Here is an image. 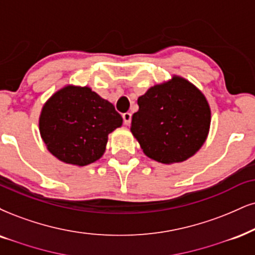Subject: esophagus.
Listing matches in <instances>:
<instances>
[{"mask_svg":"<svg viewBox=\"0 0 255 255\" xmlns=\"http://www.w3.org/2000/svg\"><path fill=\"white\" fill-rule=\"evenodd\" d=\"M131 118H132V115L130 112H127L123 115V121H124L125 125H130L131 124Z\"/></svg>","mask_w":255,"mask_h":255,"instance_id":"obj_1","label":"esophagus"}]
</instances>
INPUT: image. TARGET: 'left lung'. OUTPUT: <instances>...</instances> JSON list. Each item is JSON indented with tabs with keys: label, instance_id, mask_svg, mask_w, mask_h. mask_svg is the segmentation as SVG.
I'll return each instance as SVG.
<instances>
[{
	"label": "left lung",
	"instance_id": "1",
	"mask_svg": "<svg viewBox=\"0 0 255 255\" xmlns=\"http://www.w3.org/2000/svg\"><path fill=\"white\" fill-rule=\"evenodd\" d=\"M131 132L143 152L163 164L187 161L206 142L212 113L204 94L184 78L150 87L137 100Z\"/></svg>",
	"mask_w": 255,
	"mask_h": 255
}]
</instances>
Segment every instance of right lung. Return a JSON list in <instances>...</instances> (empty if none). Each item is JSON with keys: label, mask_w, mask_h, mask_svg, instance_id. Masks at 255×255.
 <instances>
[{"label": "right lung", "mask_w": 255, "mask_h": 255, "mask_svg": "<svg viewBox=\"0 0 255 255\" xmlns=\"http://www.w3.org/2000/svg\"><path fill=\"white\" fill-rule=\"evenodd\" d=\"M123 118L109 100L89 86L66 85L43 104L39 130L47 150L59 161L85 166L104 155L109 134Z\"/></svg>", "instance_id": "add662e5"}]
</instances>
